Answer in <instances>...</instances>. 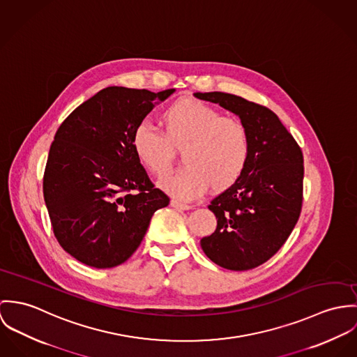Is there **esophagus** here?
<instances>
[{
	"instance_id": "1",
	"label": "esophagus",
	"mask_w": 357,
	"mask_h": 357,
	"mask_svg": "<svg viewBox=\"0 0 357 357\" xmlns=\"http://www.w3.org/2000/svg\"><path fill=\"white\" fill-rule=\"evenodd\" d=\"M171 206H174V208H176V209H182V211L192 209V205L185 204V202H181V201H178V199H171Z\"/></svg>"
}]
</instances>
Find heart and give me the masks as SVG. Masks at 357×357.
Wrapping results in <instances>:
<instances>
[{
	"label": "heart",
	"mask_w": 357,
	"mask_h": 357,
	"mask_svg": "<svg viewBox=\"0 0 357 357\" xmlns=\"http://www.w3.org/2000/svg\"><path fill=\"white\" fill-rule=\"evenodd\" d=\"M162 131L141 123L132 132L135 156L155 176H165L174 165L175 149H182L185 167L165 178L161 188L181 199L202 196L211 186L225 192L243 175L250 159L246 126L195 98L169 104L160 115Z\"/></svg>",
	"instance_id": "heart-1"
}]
</instances>
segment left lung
Returning a JSON list of instances; mask_svg holds the SVG:
<instances>
[{
    "label": "left lung",
    "mask_w": 357,
    "mask_h": 357,
    "mask_svg": "<svg viewBox=\"0 0 357 357\" xmlns=\"http://www.w3.org/2000/svg\"><path fill=\"white\" fill-rule=\"evenodd\" d=\"M195 97L238 115L250 135V159L243 175L208 205L218 226L213 234L201 239V248L223 268H256L282 248L300 218L301 148L264 105L220 91L195 93Z\"/></svg>",
    "instance_id": "1"
}]
</instances>
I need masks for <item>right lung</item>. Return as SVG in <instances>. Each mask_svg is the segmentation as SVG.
<instances>
[{
  "instance_id": "add662e5",
  "label": "right lung",
  "mask_w": 357,
  "mask_h": 357,
  "mask_svg": "<svg viewBox=\"0 0 357 357\" xmlns=\"http://www.w3.org/2000/svg\"><path fill=\"white\" fill-rule=\"evenodd\" d=\"M175 90L111 86L80 104L56 131L43 174L54 237L80 263L112 268L145 237L169 197L149 179L131 139L137 126Z\"/></svg>"
}]
</instances>
